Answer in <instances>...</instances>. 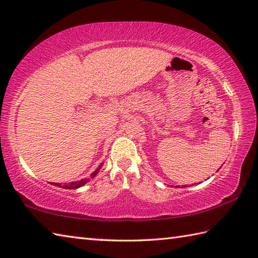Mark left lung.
<instances>
[{
    "instance_id": "left-lung-1",
    "label": "left lung",
    "mask_w": 258,
    "mask_h": 258,
    "mask_svg": "<svg viewBox=\"0 0 258 258\" xmlns=\"http://www.w3.org/2000/svg\"><path fill=\"white\" fill-rule=\"evenodd\" d=\"M220 168H221V166H220Z\"/></svg>"
}]
</instances>
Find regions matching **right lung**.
I'll return each mask as SVG.
<instances>
[{"instance_id": "1", "label": "right lung", "mask_w": 258, "mask_h": 258, "mask_svg": "<svg viewBox=\"0 0 258 258\" xmlns=\"http://www.w3.org/2000/svg\"><path fill=\"white\" fill-rule=\"evenodd\" d=\"M100 168H102V164H100L97 169H96L94 172L92 173V178H94V176L98 173V171L100 170ZM90 179H82V180H79V181H75V182H72V183H68V184H64V185H61L60 183H52V184H54V185H57V186H62V188H64V189H77V188H80V186H83L84 184H86L88 182Z\"/></svg>"}]
</instances>
